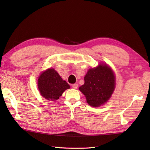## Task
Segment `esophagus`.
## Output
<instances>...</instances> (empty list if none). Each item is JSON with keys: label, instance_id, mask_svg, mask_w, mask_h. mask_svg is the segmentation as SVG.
<instances>
[{"label": "esophagus", "instance_id": "34e87169", "mask_svg": "<svg viewBox=\"0 0 150 150\" xmlns=\"http://www.w3.org/2000/svg\"><path fill=\"white\" fill-rule=\"evenodd\" d=\"M71 87L73 88V89H77V88H78V84H72V86H71Z\"/></svg>", "mask_w": 150, "mask_h": 150}]
</instances>
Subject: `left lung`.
Here are the masks:
<instances>
[{
  "mask_svg": "<svg viewBox=\"0 0 150 150\" xmlns=\"http://www.w3.org/2000/svg\"><path fill=\"white\" fill-rule=\"evenodd\" d=\"M115 88V76L106 64H100L88 70L84 84L79 87L89 105L99 107L110 99Z\"/></svg>",
  "mask_w": 150,
  "mask_h": 150,
  "instance_id": "left-lung-1",
  "label": "left lung"
}]
</instances>
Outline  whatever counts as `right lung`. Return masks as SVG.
<instances>
[{"label":"right lung","instance_id":"add662e5","mask_svg":"<svg viewBox=\"0 0 150 150\" xmlns=\"http://www.w3.org/2000/svg\"><path fill=\"white\" fill-rule=\"evenodd\" d=\"M70 88L53 68L43 71L38 79V88L40 95L48 100H58L63 92Z\"/></svg>","mask_w":150,"mask_h":150}]
</instances>
